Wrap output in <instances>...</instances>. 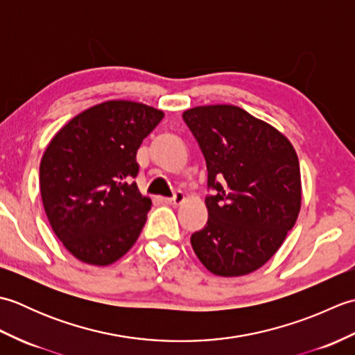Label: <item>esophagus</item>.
<instances>
[{
    "label": "esophagus",
    "mask_w": 355,
    "mask_h": 355,
    "mask_svg": "<svg viewBox=\"0 0 355 355\" xmlns=\"http://www.w3.org/2000/svg\"><path fill=\"white\" fill-rule=\"evenodd\" d=\"M184 200H186V197H184L183 192H177L172 198H163V201L166 202V205H172V206L183 205Z\"/></svg>",
    "instance_id": "esophagus-1"
}]
</instances>
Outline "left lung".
I'll return each instance as SVG.
<instances>
[{
    "label": "left lung",
    "instance_id": "1",
    "mask_svg": "<svg viewBox=\"0 0 355 355\" xmlns=\"http://www.w3.org/2000/svg\"><path fill=\"white\" fill-rule=\"evenodd\" d=\"M207 164L209 220L191 244L210 273L236 277L261 268L302 206L296 149L275 126L235 105L183 112Z\"/></svg>",
    "mask_w": 355,
    "mask_h": 355
}]
</instances>
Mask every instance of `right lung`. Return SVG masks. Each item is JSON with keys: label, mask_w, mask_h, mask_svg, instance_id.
Listing matches in <instances>:
<instances>
[{"label": "right lung", "mask_w": 355, "mask_h": 355, "mask_svg": "<svg viewBox=\"0 0 355 355\" xmlns=\"http://www.w3.org/2000/svg\"><path fill=\"white\" fill-rule=\"evenodd\" d=\"M164 117L132 101L79 112L45 148L40 189L55 235L88 266H111L135 244L153 201L140 193L135 162L143 139Z\"/></svg>", "instance_id": "obj_1"}]
</instances>
